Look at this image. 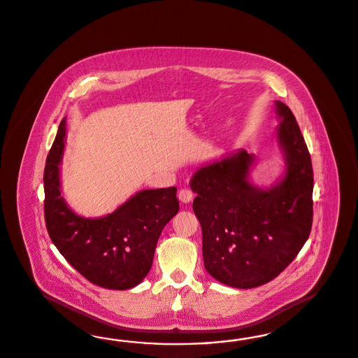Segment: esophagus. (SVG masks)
<instances>
[{"instance_id": "esophagus-1", "label": "esophagus", "mask_w": 358, "mask_h": 358, "mask_svg": "<svg viewBox=\"0 0 358 358\" xmlns=\"http://www.w3.org/2000/svg\"><path fill=\"white\" fill-rule=\"evenodd\" d=\"M178 199L182 202V203H189L192 199H193V192L190 189H181L178 192Z\"/></svg>"}]
</instances>
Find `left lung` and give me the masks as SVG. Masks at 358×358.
Returning a JSON list of instances; mask_svg holds the SVG:
<instances>
[{"instance_id":"obj_1","label":"left lung","mask_w":358,"mask_h":358,"mask_svg":"<svg viewBox=\"0 0 358 358\" xmlns=\"http://www.w3.org/2000/svg\"><path fill=\"white\" fill-rule=\"evenodd\" d=\"M278 141L285 173L271 187L250 182L255 156L245 149L202 165L190 180L202 229L205 268L218 282L254 288L271 282L308 239L313 217V171L292 111L279 100Z\"/></svg>"}]
</instances>
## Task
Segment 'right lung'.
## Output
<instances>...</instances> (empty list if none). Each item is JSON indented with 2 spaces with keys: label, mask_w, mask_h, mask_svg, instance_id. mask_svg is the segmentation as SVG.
<instances>
[{
  "label": "right lung",
  "mask_w": 358,
  "mask_h": 358,
  "mask_svg": "<svg viewBox=\"0 0 358 358\" xmlns=\"http://www.w3.org/2000/svg\"><path fill=\"white\" fill-rule=\"evenodd\" d=\"M64 141L62 119L43 173L50 238L64 259L91 283L108 289L136 287L148 275L162 229L180 210L177 187L141 190L108 215L80 217L61 196Z\"/></svg>",
  "instance_id": "1"
}]
</instances>
